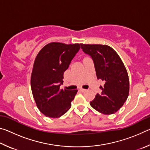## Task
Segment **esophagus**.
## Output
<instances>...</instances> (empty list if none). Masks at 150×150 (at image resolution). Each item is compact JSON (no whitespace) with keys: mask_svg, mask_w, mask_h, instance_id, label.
I'll return each mask as SVG.
<instances>
[{"mask_svg":"<svg viewBox=\"0 0 150 150\" xmlns=\"http://www.w3.org/2000/svg\"><path fill=\"white\" fill-rule=\"evenodd\" d=\"M80 90L81 91H83V92H85V91H86V89H84V88H80Z\"/></svg>","mask_w":150,"mask_h":150,"instance_id":"obj_1","label":"esophagus"}]
</instances>
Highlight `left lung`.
I'll return each mask as SVG.
<instances>
[{
	"instance_id": "1",
	"label": "left lung",
	"mask_w": 150,
	"mask_h": 150,
	"mask_svg": "<svg viewBox=\"0 0 150 150\" xmlns=\"http://www.w3.org/2000/svg\"><path fill=\"white\" fill-rule=\"evenodd\" d=\"M85 54L90 55L95 65L98 79L105 84L101 93L90 102L92 107L104 115L117 112L129 94V78L122 61L112 48L106 45L81 44Z\"/></svg>"
}]
</instances>
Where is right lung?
<instances>
[{"mask_svg": "<svg viewBox=\"0 0 150 150\" xmlns=\"http://www.w3.org/2000/svg\"><path fill=\"white\" fill-rule=\"evenodd\" d=\"M80 50V44L52 42L40 51L31 75V88L36 105L50 118H59L69 110L77 90L61 89L63 73Z\"/></svg>", "mask_w": 150, "mask_h": 150, "instance_id": "1", "label": "right lung"}]
</instances>
